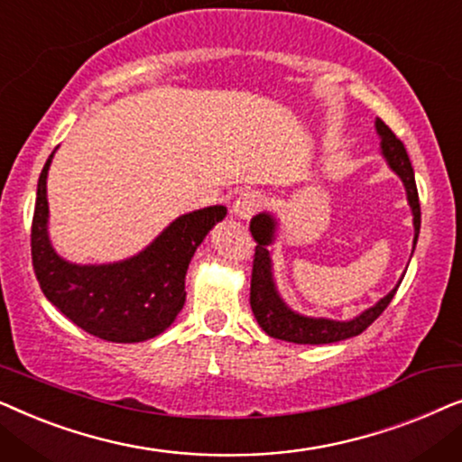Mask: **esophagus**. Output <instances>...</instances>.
Listing matches in <instances>:
<instances>
[{
    "label": "esophagus",
    "mask_w": 462,
    "mask_h": 462,
    "mask_svg": "<svg viewBox=\"0 0 462 462\" xmlns=\"http://www.w3.org/2000/svg\"><path fill=\"white\" fill-rule=\"evenodd\" d=\"M264 204V195L261 191H242L233 201V214L237 218L248 220L254 217V214L261 210Z\"/></svg>",
    "instance_id": "34e87169"
}]
</instances>
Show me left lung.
<instances>
[{
    "instance_id": "obj_1",
    "label": "left lung",
    "mask_w": 462,
    "mask_h": 462,
    "mask_svg": "<svg viewBox=\"0 0 462 462\" xmlns=\"http://www.w3.org/2000/svg\"><path fill=\"white\" fill-rule=\"evenodd\" d=\"M376 132L381 136V153L387 160L389 168L400 176L408 193V204L412 208L414 217V245L419 242L420 231V204H419V189H416L414 170L406 153V147L397 138L383 119H376ZM277 220L269 212L256 214L250 220V231L254 237V263H252V282H250V307L252 313L269 337L288 340L296 345H328L338 343V340L357 337L381 315L400 288L402 282L391 292L376 302L374 307L365 309L357 318L349 321H337L326 318H307L290 309L282 296L277 294L273 282V267H271V252L269 245L275 239ZM414 252V250H412Z\"/></svg>"
}]
</instances>
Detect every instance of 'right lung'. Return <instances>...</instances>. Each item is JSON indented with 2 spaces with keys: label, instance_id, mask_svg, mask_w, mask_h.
<instances>
[{
  "label": "right lung",
  "instance_id": "add662e5",
  "mask_svg": "<svg viewBox=\"0 0 462 462\" xmlns=\"http://www.w3.org/2000/svg\"><path fill=\"white\" fill-rule=\"evenodd\" d=\"M40 180L31 256L42 292L59 311L92 337L111 343H141L162 334L185 305L189 263L208 231L226 217L225 206L182 214L136 256L109 264H75L56 254L48 237L46 179Z\"/></svg>",
  "mask_w": 462,
  "mask_h": 462
}]
</instances>
